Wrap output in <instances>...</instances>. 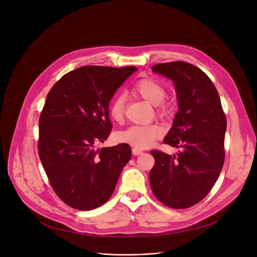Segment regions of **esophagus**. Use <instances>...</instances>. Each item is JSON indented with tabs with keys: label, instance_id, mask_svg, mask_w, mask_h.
Here are the masks:
<instances>
[{
	"label": "esophagus",
	"instance_id": "34e87169",
	"mask_svg": "<svg viewBox=\"0 0 257 257\" xmlns=\"http://www.w3.org/2000/svg\"><path fill=\"white\" fill-rule=\"evenodd\" d=\"M133 155H135V156H138V155H141V154L143 153L141 150H138V149H133Z\"/></svg>",
	"mask_w": 257,
	"mask_h": 257
}]
</instances>
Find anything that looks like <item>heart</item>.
Returning a JSON list of instances; mask_svg holds the SVG:
<instances>
[{
	"label": "heart",
	"instance_id": "obj_1",
	"mask_svg": "<svg viewBox=\"0 0 257 257\" xmlns=\"http://www.w3.org/2000/svg\"><path fill=\"white\" fill-rule=\"evenodd\" d=\"M133 90L150 103L156 105L158 114L161 116H169L172 111L171 105L163 99L166 98L167 90L159 81L153 78H142L137 80ZM126 97L123 94H118L111 100L108 114L112 121L121 122L125 114ZM163 134V128L159 124L149 125H133L117 134V140L126 145L143 150L150 148L154 141L160 138Z\"/></svg>",
	"mask_w": 257,
	"mask_h": 257
}]
</instances>
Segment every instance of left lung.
Wrapping results in <instances>:
<instances>
[{"label":"left lung","mask_w":257,"mask_h":257,"mask_svg":"<svg viewBox=\"0 0 257 257\" xmlns=\"http://www.w3.org/2000/svg\"><path fill=\"white\" fill-rule=\"evenodd\" d=\"M170 78L179 110L163 142L180 149L176 155L151 151L155 166L150 183L156 198L173 209H187L207 196L224 162L227 119L216 87L193 64L174 61L152 67Z\"/></svg>","instance_id":"1"}]
</instances>
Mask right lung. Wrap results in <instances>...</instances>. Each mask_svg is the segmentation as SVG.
I'll return each instance as SVG.
<instances>
[{"mask_svg": "<svg viewBox=\"0 0 257 257\" xmlns=\"http://www.w3.org/2000/svg\"><path fill=\"white\" fill-rule=\"evenodd\" d=\"M137 67L82 66L51 87L39 119L38 151L50 186L67 206L105 203L132 157L126 143L95 149L111 131L109 101Z\"/></svg>", "mask_w": 257, "mask_h": 257, "instance_id": "add662e5", "label": "right lung"}]
</instances>
